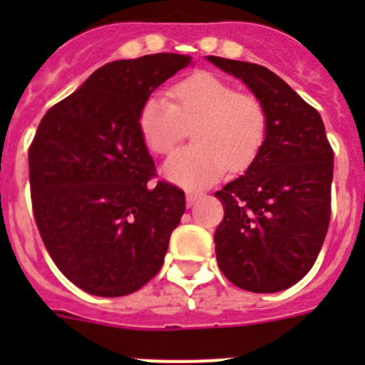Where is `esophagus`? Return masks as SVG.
Masks as SVG:
<instances>
[{"label": "esophagus", "mask_w": 365, "mask_h": 365, "mask_svg": "<svg viewBox=\"0 0 365 365\" xmlns=\"http://www.w3.org/2000/svg\"><path fill=\"white\" fill-rule=\"evenodd\" d=\"M199 197H201V193H199V192H186V202H188L190 206L197 201Z\"/></svg>", "instance_id": "obj_1"}]
</instances>
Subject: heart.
Masks as SVG:
<instances>
[{
	"mask_svg": "<svg viewBox=\"0 0 365 365\" xmlns=\"http://www.w3.org/2000/svg\"><path fill=\"white\" fill-rule=\"evenodd\" d=\"M173 98L151 95L138 111V131L155 153H170L193 130L195 146L168 157L163 175L185 188H202L256 160L267 137V113L256 96L212 73H195L173 87Z\"/></svg>",
	"mask_w": 365,
	"mask_h": 365,
	"instance_id": "1",
	"label": "heart"
}]
</instances>
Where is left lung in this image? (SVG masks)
Masks as SVG:
<instances>
[{
  "instance_id": "left-lung-1",
  "label": "left lung",
  "mask_w": 365,
  "mask_h": 365,
  "mask_svg": "<svg viewBox=\"0 0 365 365\" xmlns=\"http://www.w3.org/2000/svg\"><path fill=\"white\" fill-rule=\"evenodd\" d=\"M206 60L240 78L269 122L265 144L245 175L215 192L225 208L214 234L219 269L245 291H285L314 265L331 219L334 155L324 120L267 67Z\"/></svg>"
}]
</instances>
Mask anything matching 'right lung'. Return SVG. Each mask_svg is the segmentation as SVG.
<instances>
[{
  "instance_id": "obj_1",
  "label": "right lung",
  "mask_w": 365,
  "mask_h": 365,
  "mask_svg": "<svg viewBox=\"0 0 365 365\" xmlns=\"http://www.w3.org/2000/svg\"><path fill=\"white\" fill-rule=\"evenodd\" d=\"M190 63L173 53L106 63L38 125L29 148L34 219L60 272L89 294H131L163 267L185 192L150 186L138 111Z\"/></svg>"
}]
</instances>
